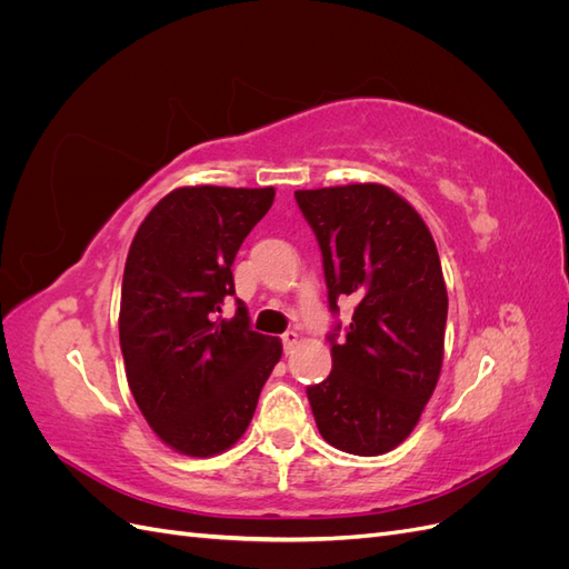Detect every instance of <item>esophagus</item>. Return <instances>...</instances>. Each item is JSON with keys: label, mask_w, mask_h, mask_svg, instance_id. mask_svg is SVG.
<instances>
[{"label": "esophagus", "mask_w": 569, "mask_h": 569, "mask_svg": "<svg viewBox=\"0 0 569 569\" xmlns=\"http://www.w3.org/2000/svg\"><path fill=\"white\" fill-rule=\"evenodd\" d=\"M297 341H299V335H297L295 330L284 332V335H282V349H284V353H289L291 349H295V347H297Z\"/></svg>", "instance_id": "esophagus-1"}]
</instances>
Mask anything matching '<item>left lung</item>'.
Returning a JSON list of instances; mask_svg holds the SVG:
<instances>
[{
  "label": "left lung",
  "mask_w": 569,
  "mask_h": 569,
  "mask_svg": "<svg viewBox=\"0 0 569 569\" xmlns=\"http://www.w3.org/2000/svg\"><path fill=\"white\" fill-rule=\"evenodd\" d=\"M295 199L318 239L335 316L332 372L306 387L308 403L335 449L387 453L418 425L441 372L449 297L435 239L385 184L301 189ZM343 296L357 308L341 328Z\"/></svg>",
  "instance_id": "left-lung-1"
}]
</instances>
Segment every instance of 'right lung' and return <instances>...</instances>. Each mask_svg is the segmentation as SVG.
<instances>
[{"mask_svg": "<svg viewBox=\"0 0 569 569\" xmlns=\"http://www.w3.org/2000/svg\"><path fill=\"white\" fill-rule=\"evenodd\" d=\"M274 189L182 187L137 230L120 289V351L149 427L187 456H213L247 432L266 380L282 356L251 330L234 297L232 263L272 206Z\"/></svg>", "mask_w": 569, "mask_h": 569, "instance_id": "right-lung-1", "label": "right lung"}]
</instances>
